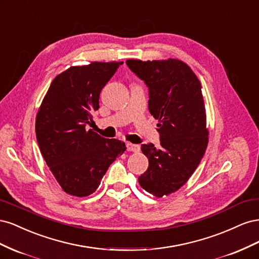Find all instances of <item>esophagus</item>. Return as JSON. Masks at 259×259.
<instances>
[{
  "label": "esophagus",
  "instance_id": "obj_1",
  "mask_svg": "<svg viewBox=\"0 0 259 259\" xmlns=\"http://www.w3.org/2000/svg\"><path fill=\"white\" fill-rule=\"evenodd\" d=\"M126 150H127V151H132V152H139L140 147H139L138 145H134V144L127 143V144H126Z\"/></svg>",
  "mask_w": 259,
  "mask_h": 259
}]
</instances>
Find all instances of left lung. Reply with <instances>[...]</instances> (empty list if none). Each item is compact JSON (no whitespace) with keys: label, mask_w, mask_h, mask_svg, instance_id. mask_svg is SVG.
Segmentation results:
<instances>
[{"label":"left lung","mask_w":259,"mask_h":259,"mask_svg":"<svg viewBox=\"0 0 259 259\" xmlns=\"http://www.w3.org/2000/svg\"><path fill=\"white\" fill-rule=\"evenodd\" d=\"M126 65L147 85L148 109L159 120L160 148L142 145L149 166L138 182L161 198L184 186L205 153L208 131L201 83L178 59H128Z\"/></svg>","instance_id":"1"}]
</instances>
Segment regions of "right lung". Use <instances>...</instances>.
Returning a JSON list of instances; mask_svg holds the SVG:
<instances>
[{"label": "right lung", "instance_id": "right-lung-1", "mask_svg": "<svg viewBox=\"0 0 259 259\" xmlns=\"http://www.w3.org/2000/svg\"><path fill=\"white\" fill-rule=\"evenodd\" d=\"M122 64L94 61L69 68L53 80L38 109V148L62 190L74 197L95 192L110 164L126 150L121 140L86 130L101 90Z\"/></svg>", "mask_w": 259, "mask_h": 259}]
</instances>
